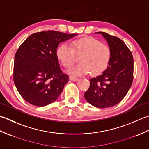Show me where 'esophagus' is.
Masks as SVG:
<instances>
[{
	"label": "esophagus",
	"mask_w": 149,
	"mask_h": 149,
	"mask_svg": "<svg viewBox=\"0 0 149 149\" xmlns=\"http://www.w3.org/2000/svg\"><path fill=\"white\" fill-rule=\"evenodd\" d=\"M69 78H70V79L72 81H74V82L77 81L79 80V79L77 77H73V76H70Z\"/></svg>",
	"instance_id": "1"
}]
</instances>
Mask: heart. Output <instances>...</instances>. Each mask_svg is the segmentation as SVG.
I'll use <instances>...</instances> for the list:
<instances>
[{"label":"heart","mask_w":149,"mask_h":149,"mask_svg":"<svg viewBox=\"0 0 149 149\" xmlns=\"http://www.w3.org/2000/svg\"><path fill=\"white\" fill-rule=\"evenodd\" d=\"M59 45L56 56L62 65L68 68L74 62L75 54L80 56V63L71 66L67 72L72 75H99L107 68L111 57L110 47L92 37H85Z\"/></svg>","instance_id":"heart-1"}]
</instances>
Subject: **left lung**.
I'll list each match as a JSON object with an SVG mask.
<instances>
[{
  "label": "left lung",
  "instance_id": "8db88e82",
  "mask_svg": "<svg viewBox=\"0 0 149 149\" xmlns=\"http://www.w3.org/2000/svg\"><path fill=\"white\" fill-rule=\"evenodd\" d=\"M111 51L107 68L102 74L90 79V85L84 98L91 105L106 108L116 105L127 93L133 81V57L127 45L119 38L104 32Z\"/></svg>",
  "mask_w": 149,
  "mask_h": 149
}]
</instances>
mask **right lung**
<instances>
[{"mask_svg": "<svg viewBox=\"0 0 149 149\" xmlns=\"http://www.w3.org/2000/svg\"><path fill=\"white\" fill-rule=\"evenodd\" d=\"M75 35L42 31L31 34L19 47L15 56L13 80L27 102L42 107L58 99L69 77L60 68L57 48Z\"/></svg>", "mask_w": 149, "mask_h": 149, "instance_id": "add662e5", "label": "right lung"}]
</instances>
